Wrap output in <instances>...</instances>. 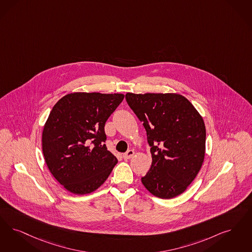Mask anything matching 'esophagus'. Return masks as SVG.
Wrapping results in <instances>:
<instances>
[{
  "mask_svg": "<svg viewBox=\"0 0 252 252\" xmlns=\"http://www.w3.org/2000/svg\"><path fill=\"white\" fill-rule=\"evenodd\" d=\"M134 155H135V152L133 151V150H128V151L123 155V158H124V159L127 160V159H130Z\"/></svg>",
  "mask_w": 252,
  "mask_h": 252,
  "instance_id": "1",
  "label": "esophagus"
}]
</instances>
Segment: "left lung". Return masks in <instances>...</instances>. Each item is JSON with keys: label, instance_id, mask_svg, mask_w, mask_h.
Instances as JSON below:
<instances>
[{"label": "left lung", "instance_id": "left-lung-1", "mask_svg": "<svg viewBox=\"0 0 252 252\" xmlns=\"http://www.w3.org/2000/svg\"><path fill=\"white\" fill-rule=\"evenodd\" d=\"M126 99L142 122L151 147V168L141 183L160 199L180 195L204 160L206 130L201 114L175 93H127Z\"/></svg>", "mask_w": 252, "mask_h": 252}]
</instances>
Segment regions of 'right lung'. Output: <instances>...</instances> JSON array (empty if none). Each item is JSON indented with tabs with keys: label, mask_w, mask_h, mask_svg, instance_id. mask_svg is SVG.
I'll use <instances>...</instances> for the list:
<instances>
[{
	"label": "right lung",
	"mask_w": 252,
	"mask_h": 252,
	"mask_svg": "<svg viewBox=\"0 0 252 252\" xmlns=\"http://www.w3.org/2000/svg\"><path fill=\"white\" fill-rule=\"evenodd\" d=\"M124 97L76 92L53 106L42 132V151L51 174L66 190L77 195L96 190L117 164L104 143V126Z\"/></svg>",
	"instance_id": "1"
}]
</instances>
